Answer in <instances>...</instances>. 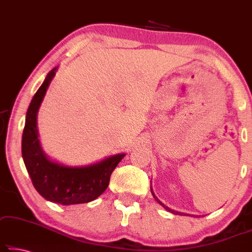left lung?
Returning a JSON list of instances; mask_svg holds the SVG:
<instances>
[{
  "label": "left lung",
  "instance_id": "1",
  "mask_svg": "<svg viewBox=\"0 0 252 252\" xmlns=\"http://www.w3.org/2000/svg\"><path fill=\"white\" fill-rule=\"evenodd\" d=\"M151 192H152V189H151ZM152 194H153V192H152ZM153 196H155V199L157 200V201H158V202L160 203V205H161L163 208H165L166 210H168V211H170V213H173V214H175V215H182L181 213H177V211H175V210H173V209H170V208H168V207H167V206L163 205V203H162L161 201H160V200H159L158 198H157V196H156L155 194H153Z\"/></svg>",
  "mask_w": 252,
  "mask_h": 252
}]
</instances>
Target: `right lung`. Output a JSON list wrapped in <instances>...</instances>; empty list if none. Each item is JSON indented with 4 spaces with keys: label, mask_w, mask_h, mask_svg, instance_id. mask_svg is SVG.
I'll return each instance as SVG.
<instances>
[{
    "label": "right lung",
    "mask_w": 252,
    "mask_h": 252,
    "mask_svg": "<svg viewBox=\"0 0 252 252\" xmlns=\"http://www.w3.org/2000/svg\"><path fill=\"white\" fill-rule=\"evenodd\" d=\"M56 70L54 68L47 74L29 104L21 152L32 185L43 198L64 206L86 203L95 200L107 189L112 171L125 155L109 157L103 161L86 167L60 165L51 161L44 155L38 141L36 116Z\"/></svg>",
    "instance_id": "right-lung-1"
}]
</instances>
